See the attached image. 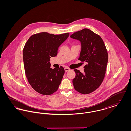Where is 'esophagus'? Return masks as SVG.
<instances>
[{
    "label": "esophagus",
    "instance_id": "34e87169",
    "mask_svg": "<svg viewBox=\"0 0 131 131\" xmlns=\"http://www.w3.org/2000/svg\"><path fill=\"white\" fill-rule=\"evenodd\" d=\"M69 70H70V69L68 68V67H65V72H68Z\"/></svg>",
    "mask_w": 131,
    "mask_h": 131
}]
</instances>
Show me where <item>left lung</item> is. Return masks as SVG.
Instances as JSON below:
<instances>
[{"label":"left lung","mask_w":131,"mask_h":131,"mask_svg":"<svg viewBox=\"0 0 131 131\" xmlns=\"http://www.w3.org/2000/svg\"><path fill=\"white\" fill-rule=\"evenodd\" d=\"M70 37L81 41L79 60L86 63L83 73L74 70L76 75L73 80L74 86L80 93H92L101 85L106 74L108 53L105 44L98 34L87 28L74 33Z\"/></svg>","instance_id":"8db88e82"}]
</instances>
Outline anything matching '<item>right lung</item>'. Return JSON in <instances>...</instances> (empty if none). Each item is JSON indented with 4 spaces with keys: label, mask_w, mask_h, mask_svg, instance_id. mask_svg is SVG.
Listing matches in <instances>:
<instances>
[{
    "label": "right lung",
    "mask_w": 131,
    "mask_h": 131,
    "mask_svg": "<svg viewBox=\"0 0 131 131\" xmlns=\"http://www.w3.org/2000/svg\"><path fill=\"white\" fill-rule=\"evenodd\" d=\"M69 33L54 35L42 32L32 35L23 49L25 75L32 87L38 93L50 95L60 84L65 73L62 66L50 68V56H56L59 46L67 39Z\"/></svg>",
    "instance_id": "right-lung-1"
}]
</instances>
